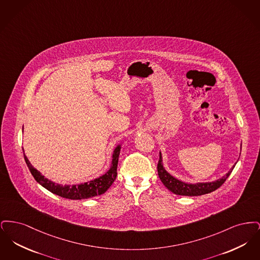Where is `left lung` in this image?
Returning a JSON list of instances; mask_svg holds the SVG:
<instances>
[{"instance_id":"8db88e82","label":"left lung","mask_w":260,"mask_h":260,"mask_svg":"<svg viewBox=\"0 0 260 260\" xmlns=\"http://www.w3.org/2000/svg\"><path fill=\"white\" fill-rule=\"evenodd\" d=\"M242 147V145H241ZM235 166H233L232 170L229 171L220 179H217L213 182H207V183H196V184H188L185 182H182L176 178H174L173 175L168 173L161 164V156L160 153V160L158 162V174L164 185L166 186L170 191H172L176 195L181 196H201L205 194H209L210 192L218 189L220 186L225 182V180L228 178L230 173H232Z\"/></svg>"}]
</instances>
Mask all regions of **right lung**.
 <instances>
[{"label": "right lung", "instance_id": "obj_1", "mask_svg": "<svg viewBox=\"0 0 260 260\" xmlns=\"http://www.w3.org/2000/svg\"><path fill=\"white\" fill-rule=\"evenodd\" d=\"M120 150H121L120 145L117 146L114 150L111 168L107 173L94 180H91L89 182H86L80 185L63 186L54 183L49 179H47L44 175L41 174L40 172H38L37 170L30 164V161H28L25 154L24 160L30 173H32L36 181L43 187H45L46 189H48L51 193L58 195L63 198L82 200V199L91 198L98 195H101L105 193L108 190V188L113 184L114 180L117 177V167H118Z\"/></svg>", "mask_w": 260, "mask_h": 260}]
</instances>
